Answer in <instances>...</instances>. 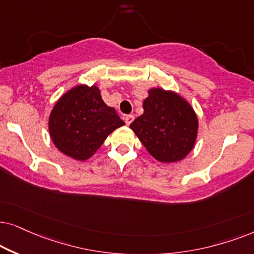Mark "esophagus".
I'll return each instance as SVG.
<instances>
[{
	"mask_svg": "<svg viewBox=\"0 0 254 254\" xmlns=\"http://www.w3.org/2000/svg\"><path fill=\"white\" fill-rule=\"evenodd\" d=\"M133 120H134L133 115H127V116H125V118H124V121H125V123H127V125H130L133 122Z\"/></svg>",
	"mask_w": 254,
	"mask_h": 254,
	"instance_id": "1",
	"label": "esophagus"
}]
</instances>
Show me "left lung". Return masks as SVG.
<instances>
[{"label":"left lung","mask_w":254,"mask_h":254,"mask_svg":"<svg viewBox=\"0 0 254 254\" xmlns=\"http://www.w3.org/2000/svg\"><path fill=\"white\" fill-rule=\"evenodd\" d=\"M144 114L130 127L152 157L160 162L180 161L192 150L198 130L194 109L179 94L152 88Z\"/></svg>","instance_id":"8db88e82"}]
</instances>
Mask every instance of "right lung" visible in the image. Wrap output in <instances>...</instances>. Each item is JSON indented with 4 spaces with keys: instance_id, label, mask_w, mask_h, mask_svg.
<instances>
[{
    "instance_id": "add662e5",
    "label": "right lung",
    "mask_w": 254,
    "mask_h": 254,
    "mask_svg": "<svg viewBox=\"0 0 254 254\" xmlns=\"http://www.w3.org/2000/svg\"><path fill=\"white\" fill-rule=\"evenodd\" d=\"M124 125L115 108L103 102L99 87L72 88L54 104L49 118L51 139L60 152L84 161L109 134Z\"/></svg>"
}]
</instances>
